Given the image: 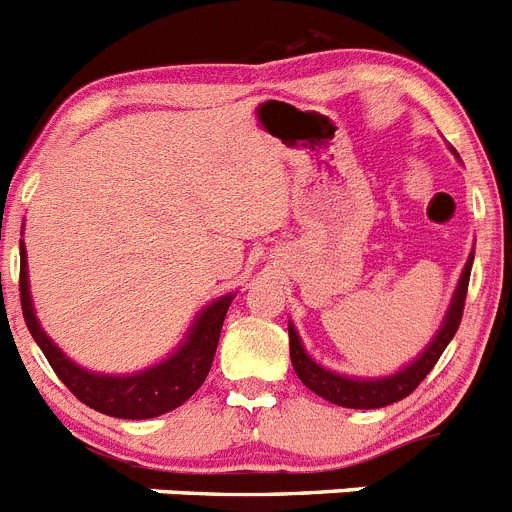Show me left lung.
Here are the masks:
<instances>
[{
	"instance_id": "1",
	"label": "left lung",
	"mask_w": 512,
	"mask_h": 512,
	"mask_svg": "<svg viewBox=\"0 0 512 512\" xmlns=\"http://www.w3.org/2000/svg\"><path fill=\"white\" fill-rule=\"evenodd\" d=\"M472 261L474 251L469 253L467 264H464V271H461L459 284H456V292L454 297H451V305L449 310H446V318H443L441 328H438L433 341L425 346V351L413 361V364H408L405 369H400V372L390 374V377H343V374L330 372L325 366L315 364V361L307 356L305 346H302L300 336H297L295 325L289 323V356H292V366H295L297 377L302 379V384H305L307 390H312L315 395L323 397V400L333 402V405H341V408L374 410L384 408V405H392V402L402 400V397H408L410 392L431 374L436 361L441 359V354L451 343L454 333L459 330L461 315H464V300H467L469 274H472Z\"/></svg>"
}]
</instances>
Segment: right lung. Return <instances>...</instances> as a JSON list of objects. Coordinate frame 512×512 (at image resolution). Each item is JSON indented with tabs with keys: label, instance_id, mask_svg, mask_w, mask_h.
I'll use <instances>...</instances> for the list:
<instances>
[{
	"label": "right lung",
	"instance_id": "add662e5",
	"mask_svg": "<svg viewBox=\"0 0 512 512\" xmlns=\"http://www.w3.org/2000/svg\"><path fill=\"white\" fill-rule=\"evenodd\" d=\"M233 297L235 295H225L212 302V305H207L189 328L187 341L161 364L143 369V372L122 374V377L94 374L87 372L84 366L74 364L40 328L38 318H35L33 300H30V284H27L25 246L20 243V302L27 330L33 333L35 343L45 354L48 364L53 366V372L74 392L76 400L94 408L97 413L112 415V418H156V415L179 408L182 402H187L194 392L200 390L202 382L210 374L225 312H228Z\"/></svg>",
	"mask_w": 512,
	"mask_h": 512
}]
</instances>
